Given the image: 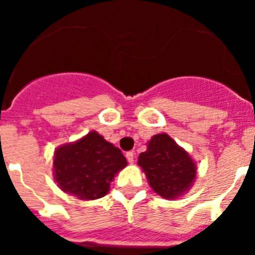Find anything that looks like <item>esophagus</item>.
I'll use <instances>...</instances> for the list:
<instances>
[{"label": "esophagus", "mask_w": 255, "mask_h": 255, "mask_svg": "<svg viewBox=\"0 0 255 255\" xmlns=\"http://www.w3.org/2000/svg\"><path fill=\"white\" fill-rule=\"evenodd\" d=\"M126 159H128L130 163H132V162H134V153H132V152L126 153Z\"/></svg>", "instance_id": "1"}]
</instances>
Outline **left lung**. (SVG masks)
<instances>
[{
	"label": "left lung",
	"mask_w": 255,
	"mask_h": 255,
	"mask_svg": "<svg viewBox=\"0 0 255 255\" xmlns=\"http://www.w3.org/2000/svg\"><path fill=\"white\" fill-rule=\"evenodd\" d=\"M138 164L149 186L164 199H176L190 189L197 177V166L189 153L167 134H157L139 154Z\"/></svg>",
	"instance_id": "obj_1"
}]
</instances>
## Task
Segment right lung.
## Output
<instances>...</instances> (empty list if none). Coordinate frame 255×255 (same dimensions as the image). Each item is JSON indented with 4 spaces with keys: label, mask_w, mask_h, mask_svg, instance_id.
I'll list each match as a JSON object with an SVG mask.
<instances>
[{
    "label": "right lung",
    "mask_w": 255,
    "mask_h": 255,
    "mask_svg": "<svg viewBox=\"0 0 255 255\" xmlns=\"http://www.w3.org/2000/svg\"><path fill=\"white\" fill-rule=\"evenodd\" d=\"M128 161L121 150L97 131L55 150L53 175L58 188L79 199L105 197L115 175Z\"/></svg>",
    "instance_id": "obj_1"
}]
</instances>
